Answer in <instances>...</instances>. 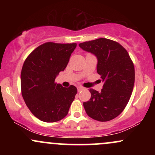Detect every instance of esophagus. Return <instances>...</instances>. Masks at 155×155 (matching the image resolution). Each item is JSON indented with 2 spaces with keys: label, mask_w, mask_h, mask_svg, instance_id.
<instances>
[{
  "label": "esophagus",
  "mask_w": 155,
  "mask_h": 155,
  "mask_svg": "<svg viewBox=\"0 0 155 155\" xmlns=\"http://www.w3.org/2000/svg\"><path fill=\"white\" fill-rule=\"evenodd\" d=\"M77 90H78V92H80V91H81V90H84V88L83 87L79 86V87H77Z\"/></svg>",
  "instance_id": "34e87169"
}]
</instances>
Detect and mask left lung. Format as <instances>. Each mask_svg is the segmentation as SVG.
Wrapping results in <instances>:
<instances>
[{
	"instance_id": "1",
	"label": "left lung",
	"mask_w": 155,
	"mask_h": 155,
	"mask_svg": "<svg viewBox=\"0 0 155 155\" xmlns=\"http://www.w3.org/2000/svg\"><path fill=\"white\" fill-rule=\"evenodd\" d=\"M97 58V72L104 81L101 92L90 89V101L84 102L90 117L100 122L116 118L130 98L135 82V68L130 57L118 42L101 38L79 44Z\"/></svg>"
}]
</instances>
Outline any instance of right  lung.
Masks as SVG:
<instances>
[{
	"label": "right lung",
	"instance_id": "add662e5",
	"mask_svg": "<svg viewBox=\"0 0 155 155\" xmlns=\"http://www.w3.org/2000/svg\"><path fill=\"white\" fill-rule=\"evenodd\" d=\"M76 44L47 42L35 48L25 60L21 71V91L35 117L45 122L61 120L68 114L77 89L63 87L55 78L66 68Z\"/></svg>",
	"mask_w": 155,
	"mask_h": 155
}]
</instances>
